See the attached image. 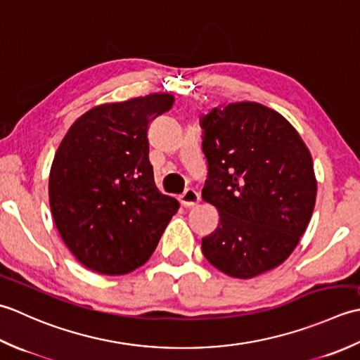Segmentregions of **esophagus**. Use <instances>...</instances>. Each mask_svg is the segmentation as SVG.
Listing matches in <instances>:
<instances>
[{"label": "esophagus", "instance_id": "esophagus-1", "mask_svg": "<svg viewBox=\"0 0 360 360\" xmlns=\"http://www.w3.org/2000/svg\"><path fill=\"white\" fill-rule=\"evenodd\" d=\"M180 202H181L183 207H194V205L200 202V194L197 193L195 189L189 188L180 195Z\"/></svg>", "mask_w": 360, "mask_h": 360}]
</instances>
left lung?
Segmentation results:
<instances>
[{
	"label": "left lung",
	"instance_id": "left-lung-1",
	"mask_svg": "<svg viewBox=\"0 0 360 360\" xmlns=\"http://www.w3.org/2000/svg\"><path fill=\"white\" fill-rule=\"evenodd\" d=\"M202 129V197L219 211L202 252L225 275L250 280L288 259L309 225L317 197L311 152L283 115L258 102L212 108Z\"/></svg>",
	"mask_w": 360,
	"mask_h": 360
}]
</instances>
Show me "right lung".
<instances>
[{
  "label": "right lung",
  "mask_w": 360,
  "mask_h": 360,
  "mask_svg": "<svg viewBox=\"0 0 360 360\" xmlns=\"http://www.w3.org/2000/svg\"><path fill=\"white\" fill-rule=\"evenodd\" d=\"M171 93L93 107L68 129L49 172V207L65 245L86 269L126 275L148 261L179 210L153 180L148 130Z\"/></svg>",
  "instance_id": "obj_1"
}]
</instances>
